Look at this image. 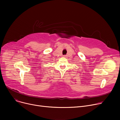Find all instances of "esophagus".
<instances>
[{
    "mask_svg": "<svg viewBox=\"0 0 120 120\" xmlns=\"http://www.w3.org/2000/svg\"><path fill=\"white\" fill-rule=\"evenodd\" d=\"M66 55H64V56H63V57H66Z\"/></svg>",
    "mask_w": 120,
    "mask_h": 120,
    "instance_id": "1",
    "label": "esophagus"
}]
</instances>
